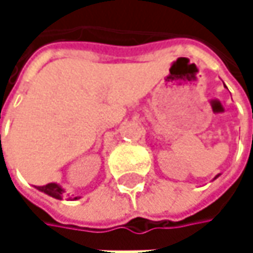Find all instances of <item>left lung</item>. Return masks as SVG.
<instances>
[{
	"mask_svg": "<svg viewBox=\"0 0 253 253\" xmlns=\"http://www.w3.org/2000/svg\"><path fill=\"white\" fill-rule=\"evenodd\" d=\"M217 177H218V176H217ZM217 177H215V178H217Z\"/></svg>",
	"mask_w": 253,
	"mask_h": 253,
	"instance_id": "left-lung-1",
	"label": "left lung"
}]
</instances>
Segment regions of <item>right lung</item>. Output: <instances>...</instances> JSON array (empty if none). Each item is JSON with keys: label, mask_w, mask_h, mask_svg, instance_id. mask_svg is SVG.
<instances>
[{"label": "right lung", "mask_w": 253, "mask_h": 253, "mask_svg": "<svg viewBox=\"0 0 253 253\" xmlns=\"http://www.w3.org/2000/svg\"><path fill=\"white\" fill-rule=\"evenodd\" d=\"M38 189H39L41 192H43V193H46V195L55 198V199H61V196H63V193H64V190H63L58 184H55V183H48V184H45V186H38Z\"/></svg>", "instance_id": "right-lung-1"}]
</instances>
